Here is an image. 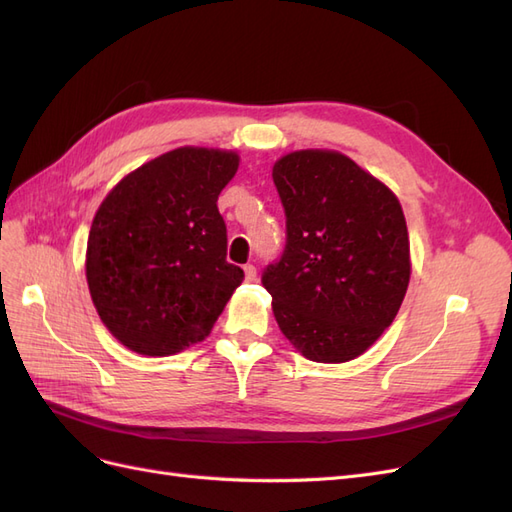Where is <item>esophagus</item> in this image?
Here are the masks:
<instances>
[{"mask_svg": "<svg viewBox=\"0 0 512 512\" xmlns=\"http://www.w3.org/2000/svg\"><path fill=\"white\" fill-rule=\"evenodd\" d=\"M243 271H245V280L247 282H254L256 280V267L254 265H245Z\"/></svg>", "mask_w": 512, "mask_h": 512, "instance_id": "34e87169", "label": "esophagus"}]
</instances>
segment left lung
<instances>
[{"label": "left lung", "mask_w": 512, "mask_h": 512, "mask_svg": "<svg viewBox=\"0 0 512 512\" xmlns=\"http://www.w3.org/2000/svg\"><path fill=\"white\" fill-rule=\"evenodd\" d=\"M286 250L262 286L288 342L316 363L361 356L391 327L412 262L404 211L389 185L331 149L273 164Z\"/></svg>", "instance_id": "1"}]
</instances>
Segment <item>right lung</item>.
<instances>
[{
  "label": "right lung",
  "instance_id": "obj_1",
  "mask_svg": "<svg viewBox=\"0 0 512 512\" xmlns=\"http://www.w3.org/2000/svg\"><path fill=\"white\" fill-rule=\"evenodd\" d=\"M237 151L179 147L106 194L91 222L85 275L104 327L128 350L170 356L211 333L243 271L226 260L218 196Z\"/></svg>",
  "mask_w": 512,
  "mask_h": 512
}]
</instances>
